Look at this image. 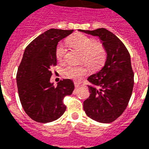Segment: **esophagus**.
<instances>
[{"label":"esophagus","mask_w":149,"mask_h":149,"mask_svg":"<svg viewBox=\"0 0 149 149\" xmlns=\"http://www.w3.org/2000/svg\"><path fill=\"white\" fill-rule=\"evenodd\" d=\"M74 85L76 87H79L80 85H81V83L80 82H77V81H74Z\"/></svg>","instance_id":"esophagus-1"}]
</instances>
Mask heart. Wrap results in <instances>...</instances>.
I'll list each match as a JSON object with an SVG mask.
<instances>
[{"instance_id": "obj_1", "label": "heart", "mask_w": 149, "mask_h": 149, "mask_svg": "<svg viewBox=\"0 0 149 149\" xmlns=\"http://www.w3.org/2000/svg\"><path fill=\"white\" fill-rule=\"evenodd\" d=\"M67 43L81 52L80 62L85 63L90 70L97 71L104 65L107 58V51L101 43L95 42L93 39L84 34H77L67 40ZM65 49L63 43H59L56 49V59L63 63L65 59ZM88 70L85 65H66L63 69L65 77L75 80H80L86 75Z\"/></svg>"}]
</instances>
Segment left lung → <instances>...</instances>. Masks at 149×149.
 <instances>
[{
  "label": "left lung",
  "mask_w": 149,
  "mask_h": 149,
  "mask_svg": "<svg viewBox=\"0 0 149 149\" xmlns=\"http://www.w3.org/2000/svg\"><path fill=\"white\" fill-rule=\"evenodd\" d=\"M79 31L97 36L107 51L105 65L90 76L91 95L84 102L89 118L100 123H111L119 118L127 107L134 86V72L131 56L124 43L105 29Z\"/></svg>",
  "instance_id": "8db88e82"
}]
</instances>
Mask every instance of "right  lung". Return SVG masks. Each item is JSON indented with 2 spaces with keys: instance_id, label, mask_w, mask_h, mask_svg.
Listing matches in <instances>:
<instances>
[{
  "instance_id": "right-lung-1",
  "label": "right lung",
  "mask_w": 149,
  "mask_h": 149,
  "mask_svg": "<svg viewBox=\"0 0 149 149\" xmlns=\"http://www.w3.org/2000/svg\"><path fill=\"white\" fill-rule=\"evenodd\" d=\"M73 30L52 29L35 38L24 50L17 69L18 95L25 113L39 123L57 120L65 111V96L71 95L74 84L70 79L50 83L52 66L57 64L56 49L61 39Z\"/></svg>"
}]
</instances>
